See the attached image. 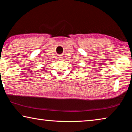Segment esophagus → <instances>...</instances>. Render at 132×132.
<instances>
[{"instance_id":"esophagus-1","label":"esophagus","mask_w":132,"mask_h":132,"mask_svg":"<svg viewBox=\"0 0 132 132\" xmlns=\"http://www.w3.org/2000/svg\"><path fill=\"white\" fill-rule=\"evenodd\" d=\"M59 58H60V59H62V57H59Z\"/></svg>"}]
</instances>
